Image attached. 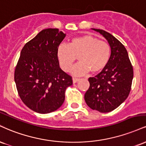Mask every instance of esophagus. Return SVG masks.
<instances>
[{"label": "esophagus", "instance_id": "1", "mask_svg": "<svg viewBox=\"0 0 146 146\" xmlns=\"http://www.w3.org/2000/svg\"><path fill=\"white\" fill-rule=\"evenodd\" d=\"M78 80H79V78H72L73 83H76V82L78 81Z\"/></svg>", "mask_w": 146, "mask_h": 146}]
</instances>
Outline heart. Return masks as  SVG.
Returning <instances> with one entry per match:
<instances>
[{
    "mask_svg": "<svg viewBox=\"0 0 146 146\" xmlns=\"http://www.w3.org/2000/svg\"><path fill=\"white\" fill-rule=\"evenodd\" d=\"M111 50L108 43L90 35L74 37L69 44H60L56 57L65 72H69L78 57L80 61L72 70L74 75H83L91 71L96 74L102 71L110 60Z\"/></svg>",
    "mask_w": 146,
    "mask_h": 146,
    "instance_id": "b5f03b06",
    "label": "heart"
}]
</instances>
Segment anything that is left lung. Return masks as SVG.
I'll return each instance as SVG.
<instances>
[{"label": "left lung", "mask_w": 146, "mask_h": 146, "mask_svg": "<svg viewBox=\"0 0 146 146\" xmlns=\"http://www.w3.org/2000/svg\"><path fill=\"white\" fill-rule=\"evenodd\" d=\"M92 29L107 39L111 54L106 68L88 79L90 85L85 94V100L93 110L108 113L119 107L129 95L133 68L126 48L117 39L105 31Z\"/></svg>", "instance_id": "obj_1"}]
</instances>
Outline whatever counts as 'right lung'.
<instances>
[{"mask_svg":"<svg viewBox=\"0 0 146 146\" xmlns=\"http://www.w3.org/2000/svg\"><path fill=\"white\" fill-rule=\"evenodd\" d=\"M58 29L42 30L25 44L15 69L14 80L22 102L45 114L56 111L72 85V76L60 68L56 50L66 37Z\"/></svg>","mask_w":146,"mask_h":146,"instance_id":"obj_1","label":"right lung"}]
</instances>
